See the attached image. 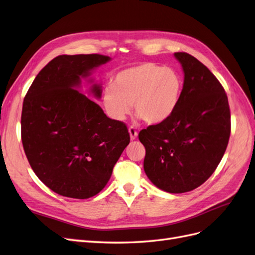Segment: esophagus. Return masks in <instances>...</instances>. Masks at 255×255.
Listing matches in <instances>:
<instances>
[{
	"instance_id": "34e87169",
	"label": "esophagus",
	"mask_w": 255,
	"mask_h": 255,
	"mask_svg": "<svg viewBox=\"0 0 255 255\" xmlns=\"http://www.w3.org/2000/svg\"><path fill=\"white\" fill-rule=\"evenodd\" d=\"M128 131H129V134H130V139H131V140L136 139V136H137V131H136L134 127H132V126H131V127H129Z\"/></svg>"
}]
</instances>
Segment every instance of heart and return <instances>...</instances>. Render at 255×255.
I'll return each mask as SVG.
<instances>
[{"mask_svg": "<svg viewBox=\"0 0 255 255\" xmlns=\"http://www.w3.org/2000/svg\"><path fill=\"white\" fill-rule=\"evenodd\" d=\"M179 72L156 63H142L121 70L114 82L106 86L103 103L115 121H124L131 105L147 124L162 123L176 110L183 95Z\"/></svg>", "mask_w": 255, "mask_h": 255, "instance_id": "obj_1", "label": "heart"}]
</instances>
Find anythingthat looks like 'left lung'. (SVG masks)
Instances as JSON below:
<instances>
[{"label": "left lung", "mask_w": 255, "mask_h": 255, "mask_svg": "<svg viewBox=\"0 0 255 255\" xmlns=\"http://www.w3.org/2000/svg\"><path fill=\"white\" fill-rule=\"evenodd\" d=\"M184 70L179 105L168 120L139 133L146 154L144 171L159 189L184 193L212 176L227 149L231 112L227 93L204 64L174 53Z\"/></svg>", "instance_id": "left-lung-1"}]
</instances>
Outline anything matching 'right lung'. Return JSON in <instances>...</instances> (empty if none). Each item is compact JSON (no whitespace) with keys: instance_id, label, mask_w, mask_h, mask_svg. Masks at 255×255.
Segmentation results:
<instances>
[{"instance_id":"right-lung-1","label":"right lung","mask_w":255,"mask_h":255,"mask_svg":"<svg viewBox=\"0 0 255 255\" xmlns=\"http://www.w3.org/2000/svg\"><path fill=\"white\" fill-rule=\"evenodd\" d=\"M109 61L101 54L56 56L23 100L21 139L28 162L43 184L67 198L89 199L103 190L130 142L126 124L109 119L76 90L81 78ZM91 91L100 98V85Z\"/></svg>"}]
</instances>
